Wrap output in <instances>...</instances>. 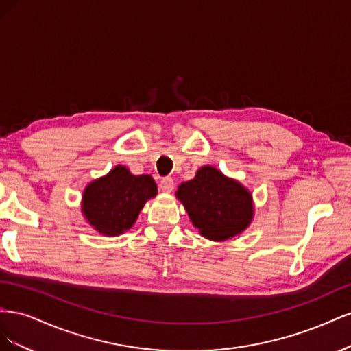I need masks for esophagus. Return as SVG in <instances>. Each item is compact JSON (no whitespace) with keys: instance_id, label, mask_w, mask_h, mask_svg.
Instances as JSON below:
<instances>
[{"instance_id":"obj_1","label":"esophagus","mask_w":351,"mask_h":351,"mask_svg":"<svg viewBox=\"0 0 351 351\" xmlns=\"http://www.w3.org/2000/svg\"><path fill=\"white\" fill-rule=\"evenodd\" d=\"M159 189H161L162 192H165V193H171L174 190V180L169 178V177L162 178L161 183H159Z\"/></svg>"}]
</instances>
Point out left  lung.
I'll use <instances>...</instances> for the list:
<instances>
[{
    "mask_svg": "<svg viewBox=\"0 0 351 351\" xmlns=\"http://www.w3.org/2000/svg\"><path fill=\"white\" fill-rule=\"evenodd\" d=\"M176 197L200 236L212 241L241 234L254 217L250 190L212 165L200 167L195 178L180 184Z\"/></svg>",
    "mask_w": 351,
    "mask_h": 351,
    "instance_id": "1",
    "label": "left lung"
}]
</instances>
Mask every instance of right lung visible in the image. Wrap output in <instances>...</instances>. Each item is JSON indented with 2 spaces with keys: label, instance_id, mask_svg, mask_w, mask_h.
Listing matches in <instances>:
<instances>
[{
  "label": "right lung",
  "instance_id": "obj_1",
  "mask_svg": "<svg viewBox=\"0 0 351 351\" xmlns=\"http://www.w3.org/2000/svg\"><path fill=\"white\" fill-rule=\"evenodd\" d=\"M156 193L151 176H133L127 167L115 165L108 174L84 187L82 215L99 234L120 236L134 226L146 202Z\"/></svg>",
  "mask_w": 351,
  "mask_h": 351
}]
</instances>
